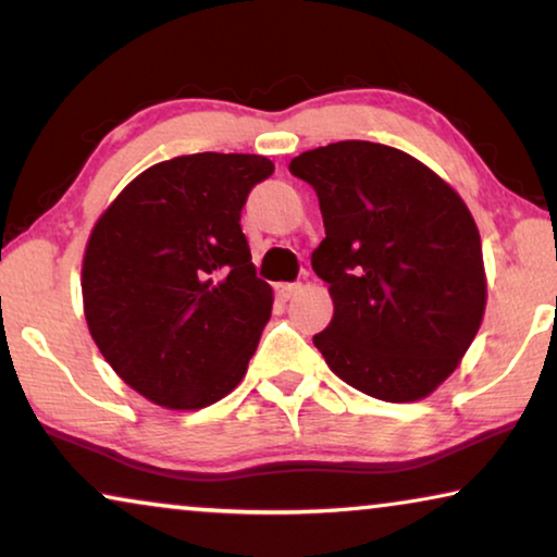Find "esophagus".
I'll list each match as a JSON object with an SVG mask.
<instances>
[{
  "instance_id": "obj_1",
  "label": "esophagus",
  "mask_w": 557,
  "mask_h": 557,
  "mask_svg": "<svg viewBox=\"0 0 557 557\" xmlns=\"http://www.w3.org/2000/svg\"><path fill=\"white\" fill-rule=\"evenodd\" d=\"M299 292H301V284H278V286H276V294H278L284 301L294 299V296L299 294Z\"/></svg>"
}]
</instances>
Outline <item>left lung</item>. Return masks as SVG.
Returning a JSON list of instances; mask_svg holds the SVG:
<instances>
[{
	"instance_id": "left-lung-1",
	"label": "left lung",
	"mask_w": 557,
	"mask_h": 557,
	"mask_svg": "<svg viewBox=\"0 0 557 557\" xmlns=\"http://www.w3.org/2000/svg\"><path fill=\"white\" fill-rule=\"evenodd\" d=\"M314 187L326 238L311 269L334 317L314 345L347 385L387 403L425 398L484 317L482 240L467 205L406 151L337 141L288 164Z\"/></svg>"
}]
</instances>
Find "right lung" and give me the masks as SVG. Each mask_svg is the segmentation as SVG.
Returning a JSON list of instances; mask_svg holds the SVG:
<instances>
[{
    "mask_svg": "<svg viewBox=\"0 0 557 557\" xmlns=\"http://www.w3.org/2000/svg\"><path fill=\"white\" fill-rule=\"evenodd\" d=\"M271 174L258 154L174 157L141 172L90 233V337L157 406L205 408L246 375L273 294L250 263L240 210Z\"/></svg>",
    "mask_w": 557,
    "mask_h": 557,
    "instance_id": "right-lung-1",
    "label": "right lung"
}]
</instances>
